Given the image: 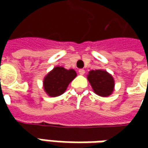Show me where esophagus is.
Masks as SVG:
<instances>
[{
	"label": "esophagus",
	"mask_w": 148,
	"mask_h": 148,
	"mask_svg": "<svg viewBox=\"0 0 148 148\" xmlns=\"http://www.w3.org/2000/svg\"><path fill=\"white\" fill-rule=\"evenodd\" d=\"M78 72H79L80 75H84V74H85V70H84V69H80V70L78 71Z\"/></svg>",
	"instance_id": "1"
}]
</instances>
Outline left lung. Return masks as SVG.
Wrapping results in <instances>:
<instances>
[{"instance_id": "8db88e82", "label": "left lung", "mask_w": 148, "mask_h": 148, "mask_svg": "<svg viewBox=\"0 0 148 148\" xmlns=\"http://www.w3.org/2000/svg\"><path fill=\"white\" fill-rule=\"evenodd\" d=\"M87 79L96 95L107 97L113 93L114 87V78L105 70H91L89 71Z\"/></svg>"}]
</instances>
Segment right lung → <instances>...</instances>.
<instances>
[{
	"mask_svg": "<svg viewBox=\"0 0 148 148\" xmlns=\"http://www.w3.org/2000/svg\"><path fill=\"white\" fill-rule=\"evenodd\" d=\"M77 77L73 69L67 70L62 66H56L48 73L43 80V89L51 97H56L65 92L69 83Z\"/></svg>",
	"mask_w": 148,
	"mask_h": 148,
	"instance_id": "1",
	"label": "right lung"
}]
</instances>
